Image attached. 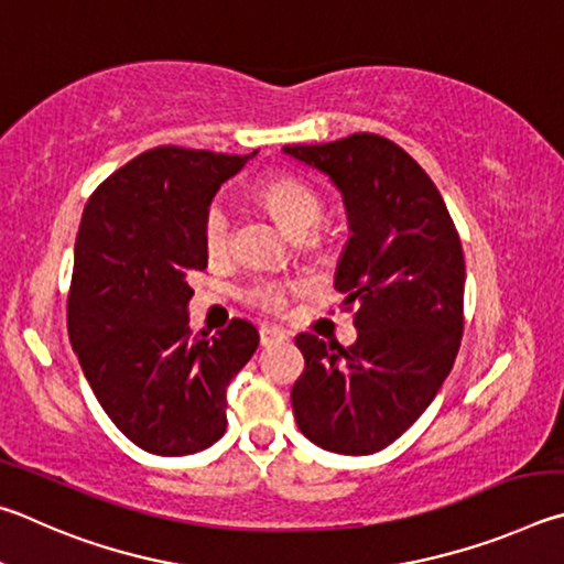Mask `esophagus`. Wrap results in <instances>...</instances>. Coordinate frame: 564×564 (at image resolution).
<instances>
[{
  "instance_id": "esophagus-1",
  "label": "esophagus",
  "mask_w": 564,
  "mask_h": 564,
  "mask_svg": "<svg viewBox=\"0 0 564 564\" xmlns=\"http://www.w3.org/2000/svg\"><path fill=\"white\" fill-rule=\"evenodd\" d=\"M284 339H288V334H284V329L274 327V324H262V327H260L262 347H272V344H280Z\"/></svg>"
}]
</instances>
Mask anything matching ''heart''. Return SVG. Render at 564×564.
Instances as JSON below:
<instances>
[{
    "label": "heart",
    "mask_w": 564,
    "mask_h": 564,
    "mask_svg": "<svg viewBox=\"0 0 564 564\" xmlns=\"http://www.w3.org/2000/svg\"><path fill=\"white\" fill-rule=\"evenodd\" d=\"M257 195L267 205V210L274 215V220L294 235L307 232L310 227L317 225L322 215L319 195L300 177L288 173L267 177ZM203 240L205 250L210 254H223L230 245V213L223 203H213L207 207L203 220ZM250 300L264 310H280L284 304V284L270 280L257 282L250 290Z\"/></svg>",
    "instance_id": "obj_1"
}]
</instances>
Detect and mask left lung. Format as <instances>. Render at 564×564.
Masks as SVG:
<instances>
[{
    "instance_id": "8db88e82",
    "label": "left lung",
    "mask_w": 564,
    "mask_h": 564,
    "mask_svg": "<svg viewBox=\"0 0 564 564\" xmlns=\"http://www.w3.org/2000/svg\"><path fill=\"white\" fill-rule=\"evenodd\" d=\"M337 185L349 240L334 288L357 304V344L300 334L294 421L319 448L369 456L413 426L453 369L463 337L460 237L426 171L389 138L354 133L284 145Z\"/></svg>"
}]
</instances>
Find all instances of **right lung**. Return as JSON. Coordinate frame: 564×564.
<instances>
[{
	"label": "right lung",
	"instance_id": "add662e5",
	"mask_svg": "<svg viewBox=\"0 0 564 564\" xmlns=\"http://www.w3.org/2000/svg\"><path fill=\"white\" fill-rule=\"evenodd\" d=\"M254 153L158 145L84 207L68 339L108 419L155 456H191L223 438L227 383L260 344L245 319L210 339L187 324V276L207 267L205 213Z\"/></svg>",
	"mask_w": 564,
	"mask_h": 564
}]
</instances>
